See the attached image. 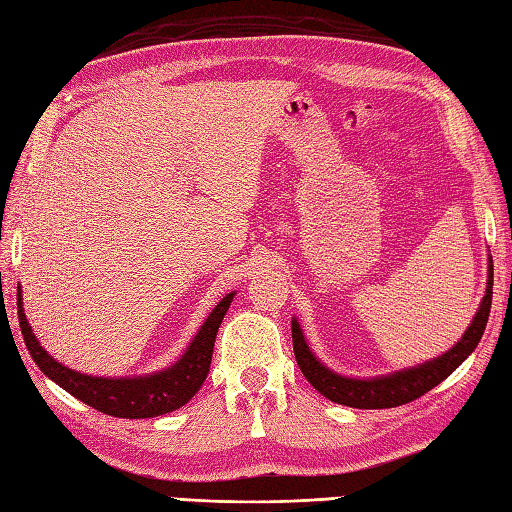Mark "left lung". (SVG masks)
Segmentation results:
<instances>
[{
  "label": "left lung",
  "instance_id": "obj_1",
  "mask_svg": "<svg viewBox=\"0 0 512 512\" xmlns=\"http://www.w3.org/2000/svg\"><path fill=\"white\" fill-rule=\"evenodd\" d=\"M491 300H493V260L488 265V282H486V295L482 298L480 311L475 313L471 326L460 342L453 346L445 355L427 361L423 366H416L412 370L394 372L390 377L379 379H348L339 377V374L324 368L320 361L313 357L304 342V335L300 331L298 322H291V335H293V352L295 361L302 370L313 388L333 403L357 407V410H385V407H399L410 401H416L418 396L434 390L438 383L445 381L449 374L456 370L460 363L467 359L475 346L480 344L484 335V328L488 322V313H491Z\"/></svg>",
  "mask_w": 512,
  "mask_h": 512
}]
</instances>
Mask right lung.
I'll use <instances>...</instances> for the list:
<instances>
[{
  "mask_svg": "<svg viewBox=\"0 0 512 512\" xmlns=\"http://www.w3.org/2000/svg\"><path fill=\"white\" fill-rule=\"evenodd\" d=\"M232 298L234 293L225 295V298L214 306V311L199 328V333L192 339V344L184 352V357H181L173 368L135 379L89 377V374H81L61 366L59 361H54L48 352L39 346L37 337H34L32 328L26 320L24 306H21V293H17V315L28 352L32 355L34 363L43 370L45 377H50L54 383H59L63 390H67L72 396H76V399H81L83 403L94 407V410L102 414L118 418H153L179 410L181 405H186L192 396L199 392L210 372L214 339H217L223 315L230 309Z\"/></svg>",
  "mask_w": 512,
  "mask_h": 512,
  "instance_id": "1",
  "label": "right lung"
}]
</instances>
